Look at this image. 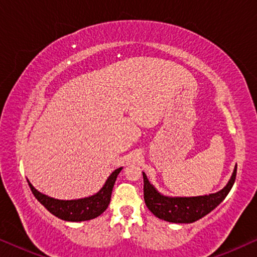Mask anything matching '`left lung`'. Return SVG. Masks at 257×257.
Wrapping results in <instances>:
<instances>
[{
    "label": "left lung",
    "instance_id": "obj_1",
    "mask_svg": "<svg viewBox=\"0 0 257 257\" xmlns=\"http://www.w3.org/2000/svg\"><path fill=\"white\" fill-rule=\"evenodd\" d=\"M236 170L231 175L226 187L215 194L193 196V198H168L158 193L147 180L145 173L144 178V200L151 212L161 220L174 223H192L201 219L223 201L233 187L236 179Z\"/></svg>",
    "mask_w": 257,
    "mask_h": 257
}]
</instances>
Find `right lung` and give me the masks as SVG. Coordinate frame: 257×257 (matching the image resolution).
I'll return each instance as SVG.
<instances>
[{
	"mask_svg": "<svg viewBox=\"0 0 257 257\" xmlns=\"http://www.w3.org/2000/svg\"><path fill=\"white\" fill-rule=\"evenodd\" d=\"M121 170L122 167L115 170L108 177L103 188L97 194L78 200H57L50 198V196H47L36 191L29 181H28V184H29V187L35 198L51 214H54L55 216L62 220L78 222V221L94 219V217L99 216L101 213L106 210L108 203L111 201L112 188H113L115 179H117L119 172Z\"/></svg>",
	"mask_w": 257,
	"mask_h": 257,
	"instance_id": "add662e5",
	"label": "right lung"
}]
</instances>
